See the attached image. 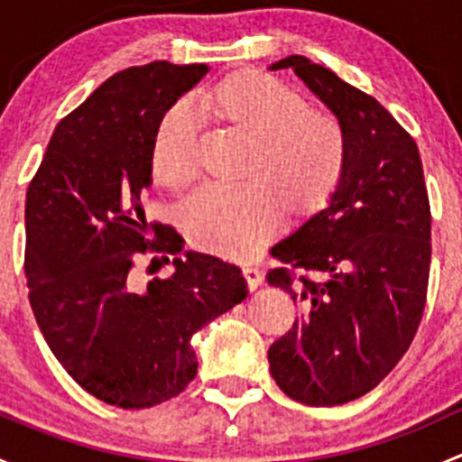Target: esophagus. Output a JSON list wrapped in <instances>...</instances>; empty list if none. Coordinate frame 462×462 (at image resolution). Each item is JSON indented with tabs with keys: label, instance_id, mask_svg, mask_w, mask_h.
<instances>
[{
	"label": "esophagus",
	"instance_id": "esophagus-1",
	"mask_svg": "<svg viewBox=\"0 0 462 462\" xmlns=\"http://www.w3.org/2000/svg\"><path fill=\"white\" fill-rule=\"evenodd\" d=\"M244 277H245V283H248L250 291L259 288V283L263 282V273H261L259 268H254V265H244Z\"/></svg>",
	"mask_w": 462,
	"mask_h": 462
}]
</instances>
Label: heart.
I'll return each instance as SVG.
<instances>
[{"label":"heart","mask_w":462,"mask_h":462,"mask_svg":"<svg viewBox=\"0 0 462 462\" xmlns=\"http://www.w3.org/2000/svg\"><path fill=\"white\" fill-rule=\"evenodd\" d=\"M194 111L245 141L239 185H214L183 209L189 241L218 257H248L282 223L309 221L337 194L348 165V136L328 109L309 106L261 71H235L203 88ZM152 174L162 188H189L199 176L194 123L185 109L161 120L152 141Z\"/></svg>","instance_id":"obj_1"}]
</instances>
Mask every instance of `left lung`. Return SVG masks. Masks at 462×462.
I'll return each instance as SVG.
<instances>
[{
    "instance_id": "1",
    "label": "left lung",
    "mask_w": 462,
    "mask_h": 462,
    "mask_svg": "<svg viewBox=\"0 0 462 462\" xmlns=\"http://www.w3.org/2000/svg\"><path fill=\"white\" fill-rule=\"evenodd\" d=\"M292 69L342 120L348 165L337 194L270 253L268 270L301 315L268 348L270 374L310 407L375 389L411 346L427 304L431 209L418 144L369 93L301 55Z\"/></svg>"
}]
</instances>
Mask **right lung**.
I'll return each instance as SVG.
<instances>
[{
  "label": "right lung",
  "instance_id": "1",
  "mask_svg": "<svg viewBox=\"0 0 462 462\" xmlns=\"http://www.w3.org/2000/svg\"><path fill=\"white\" fill-rule=\"evenodd\" d=\"M208 64L152 62L116 73L60 120L26 192L24 273L46 344L106 404L156 407L197 377L189 337L248 295L241 270L201 253L141 288L183 250L171 226L144 218L152 141L167 109ZM161 265V264H158Z\"/></svg>",
  "mask_w": 462,
  "mask_h": 462
}]
</instances>
